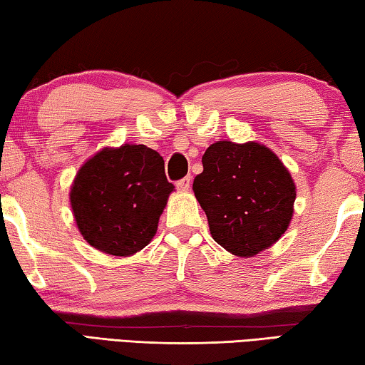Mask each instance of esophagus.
Instances as JSON below:
<instances>
[{"label":"esophagus","instance_id":"obj_1","mask_svg":"<svg viewBox=\"0 0 365 365\" xmlns=\"http://www.w3.org/2000/svg\"><path fill=\"white\" fill-rule=\"evenodd\" d=\"M175 187L178 191H188L190 187H191V178L190 177H183L182 180H178L175 183Z\"/></svg>","mask_w":365,"mask_h":365}]
</instances>
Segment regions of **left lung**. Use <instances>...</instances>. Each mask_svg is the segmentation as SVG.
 Masks as SVG:
<instances>
[{
	"mask_svg": "<svg viewBox=\"0 0 365 365\" xmlns=\"http://www.w3.org/2000/svg\"><path fill=\"white\" fill-rule=\"evenodd\" d=\"M193 191L214 242L240 257H252L279 242L293 217L292 174L274 151L256 141L209 146Z\"/></svg>",
	"mask_w": 365,
	"mask_h": 365,
	"instance_id": "1",
	"label": "left lung"
}]
</instances>
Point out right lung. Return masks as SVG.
I'll return each mask as SVG.
<instances>
[{
    "instance_id": "add662e5",
    "label": "right lung",
    "mask_w": 365,
    "mask_h": 365,
    "mask_svg": "<svg viewBox=\"0 0 365 365\" xmlns=\"http://www.w3.org/2000/svg\"><path fill=\"white\" fill-rule=\"evenodd\" d=\"M174 185L164 159L145 145L104 148L78 169L71 188L76 224L86 243L132 256L151 242Z\"/></svg>"
}]
</instances>
